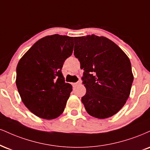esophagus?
Segmentation results:
<instances>
[{"instance_id":"1","label":"esophagus","mask_w":150,"mask_h":150,"mask_svg":"<svg viewBox=\"0 0 150 150\" xmlns=\"http://www.w3.org/2000/svg\"><path fill=\"white\" fill-rule=\"evenodd\" d=\"M81 84V81H79V82H75V83H73V86H76V85H77V84Z\"/></svg>"}]
</instances>
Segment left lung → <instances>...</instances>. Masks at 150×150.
Wrapping results in <instances>:
<instances>
[{
    "label": "left lung",
    "instance_id": "1",
    "mask_svg": "<svg viewBox=\"0 0 150 150\" xmlns=\"http://www.w3.org/2000/svg\"><path fill=\"white\" fill-rule=\"evenodd\" d=\"M74 55L84 69L83 84L86 92L82 97L86 112L98 119L118 112L125 105L133 81L127 55L104 36L75 37Z\"/></svg>",
    "mask_w": 150,
    "mask_h": 150
}]
</instances>
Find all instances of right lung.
<instances>
[{"label":"right lung","instance_id":"right-lung-1","mask_svg":"<svg viewBox=\"0 0 150 150\" xmlns=\"http://www.w3.org/2000/svg\"><path fill=\"white\" fill-rule=\"evenodd\" d=\"M73 37L59 34L38 40L21 58L16 84L25 106L37 117L53 120L62 114L73 86L61 73L73 51Z\"/></svg>","mask_w":150,"mask_h":150}]
</instances>
